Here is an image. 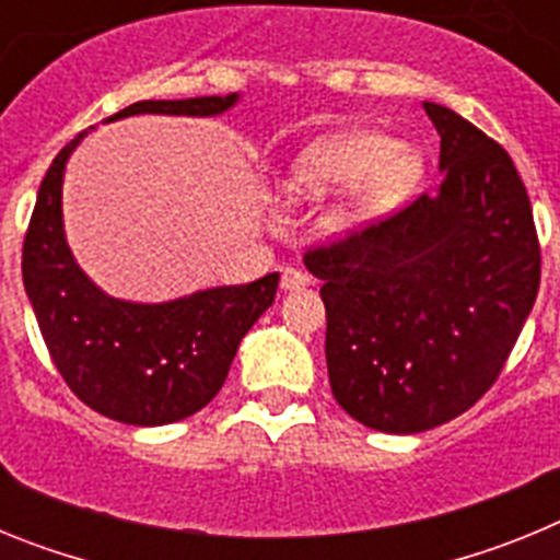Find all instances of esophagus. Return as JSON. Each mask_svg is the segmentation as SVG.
I'll return each instance as SVG.
<instances>
[{"label": "esophagus", "mask_w": 560, "mask_h": 560, "mask_svg": "<svg viewBox=\"0 0 560 560\" xmlns=\"http://www.w3.org/2000/svg\"><path fill=\"white\" fill-rule=\"evenodd\" d=\"M311 285V277L300 269H285L280 277V289L283 291H303Z\"/></svg>", "instance_id": "esophagus-1"}]
</instances>
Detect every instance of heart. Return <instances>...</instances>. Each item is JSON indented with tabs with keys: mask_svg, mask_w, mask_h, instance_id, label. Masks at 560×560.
Returning <instances> with one entry per match:
<instances>
[{
	"mask_svg": "<svg viewBox=\"0 0 560 560\" xmlns=\"http://www.w3.org/2000/svg\"><path fill=\"white\" fill-rule=\"evenodd\" d=\"M423 179V160L395 137L370 128H350L319 137L285 171L289 201L319 205L339 196L325 212V230L355 235L398 210Z\"/></svg>",
	"mask_w": 560,
	"mask_h": 560,
	"instance_id": "heart-1",
	"label": "heart"
}]
</instances>
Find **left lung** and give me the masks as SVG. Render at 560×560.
<instances>
[{
  "mask_svg": "<svg viewBox=\"0 0 560 560\" xmlns=\"http://www.w3.org/2000/svg\"><path fill=\"white\" fill-rule=\"evenodd\" d=\"M438 192L305 255L323 280L325 359L339 407L364 427L418 434L474 407L511 355L541 280L527 190L502 145L427 103Z\"/></svg>",
  "mask_w": 560,
  "mask_h": 560,
  "instance_id": "1",
  "label": "left lung"
}]
</instances>
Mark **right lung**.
Returning a JSON list of instances; mask_svg holds the SVG:
<instances>
[{
    "label": "right lung",
    "mask_w": 560,
    "mask_h": 560,
    "mask_svg": "<svg viewBox=\"0 0 560 560\" xmlns=\"http://www.w3.org/2000/svg\"><path fill=\"white\" fill-rule=\"evenodd\" d=\"M241 95L140 101L133 114L221 117ZM92 131V128H89ZM89 131L61 148L30 219L22 252L24 291L58 373L95 412L128 427H165L205 409L224 387L237 345L275 303L280 275L246 285H215L165 303L120 300L78 266L63 230V173Z\"/></svg>",
    "instance_id": "obj_1"
}]
</instances>
